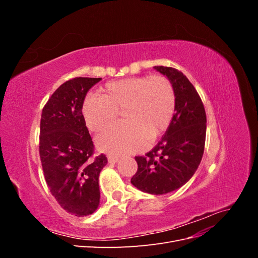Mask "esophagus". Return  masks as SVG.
<instances>
[{
	"mask_svg": "<svg viewBox=\"0 0 258 258\" xmlns=\"http://www.w3.org/2000/svg\"><path fill=\"white\" fill-rule=\"evenodd\" d=\"M107 160L110 163H116V162H118L119 157H117V156H108Z\"/></svg>",
	"mask_w": 258,
	"mask_h": 258,
	"instance_id": "1",
	"label": "esophagus"
}]
</instances>
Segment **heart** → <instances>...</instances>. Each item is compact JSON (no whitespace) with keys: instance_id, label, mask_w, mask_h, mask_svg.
<instances>
[{"instance_id":"b5f03b06","label":"heart","mask_w":258,"mask_h":258,"mask_svg":"<svg viewBox=\"0 0 258 258\" xmlns=\"http://www.w3.org/2000/svg\"><path fill=\"white\" fill-rule=\"evenodd\" d=\"M176 98L172 84L161 75L131 77L107 83L102 97L84 100L82 114L92 132L103 130L122 111L120 123L97 137L101 151L120 156L144 147L165 132L173 118Z\"/></svg>"}]
</instances>
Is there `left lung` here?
<instances>
[{"instance_id": "left-lung-1", "label": "left lung", "mask_w": 258, "mask_h": 258, "mask_svg": "<svg viewBox=\"0 0 258 258\" xmlns=\"http://www.w3.org/2000/svg\"><path fill=\"white\" fill-rule=\"evenodd\" d=\"M172 84L175 113L165 136L145 156H137L131 183L152 195L176 190L196 172L204 155L207 116L204 103L188 79L176 69L154 67Z\"/></svg>"}]
</instances>
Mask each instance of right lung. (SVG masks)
Instances as JSON below:
<instances>
[{
	"instance_id": "1",
	"label": "right lung",
	"mask_w": 258,
	"mask_h": 258,
	"mask_svg": "<svg viewBox=\"0 0 258 258\" xmlns=\"http://www.w3.org/2000/svg\"><path fill=\"white\" fill-rule=\"evenodd\" d=\"M100 81H67L42 111L40 157L46 183L61 208L75 216L90 215L98 209L99 175L107 163L105 155L93 156L95 146L82 114L86 95Z\"/></svg>"
}]
</instances>
